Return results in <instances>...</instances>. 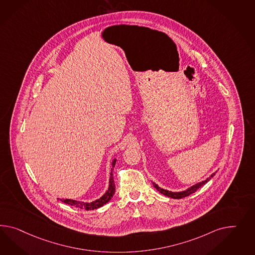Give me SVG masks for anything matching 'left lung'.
Returning <instances> with one entry per match:
<instances>
[{
  "instance_id": "1",
  "label": "left lung",
  "mask_w": 255,
  "mask_h": 255,
  "mask_svg": "<svg viewBox=\"0 0 255 255\" xmlns=\"http://www.w3.org/2000/svg\"><path fill=\"white\" fill-rule=\"evenodd\" d=\"M215 173H216V172H213V173L210 175V177H208V178L203 180V181H201L200 183H197V184L193 185V186H190V187L186 188V190L179 191V192H172V191H170V190L163 189V188L159 187L158 185H157V184H156L155 182H153V181H152V184H153V186H154L155 188H157L158 191H159L161 194H163V195H165L167 197H170V198H172V199H182V198L187 197V196L191 195V194L195 192V191H197L200 187H201L203 185H205L210 180L212 179L214 175H215Z\"/></svg>"
}]
</instances>
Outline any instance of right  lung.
<instances>
[{
	"mask_svg": "<svg viewBox=\"0 0 255 255\" xmlns=\"http://www.w3.org/2000/svg\"><path fill=\"white\" fill-rule=\"evenodd\" d=\"M117 158H114L111 161V168H110V181H109V187L108 190L105 192L102 197H100L99 199L94 200V201H81V200H70V199H57L60 201H62L64 203H67L71 206L78 207L81 209H85L87 211H92V210H96L100 207L103 206L106 203H108L111 198L113 197L114 193H115V184H114V179H113V170H114V166L116 164Z\"/></svg>",
	"mask_w": 255,
	"mask_h": 255,
	"instance_id": "obj_1",
	"label": "right lung"
}]
</instances>
